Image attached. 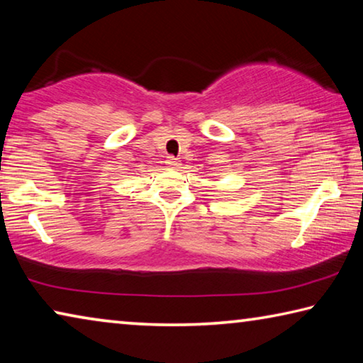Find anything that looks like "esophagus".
Masks as SVG:
<instances>
[{
	"label": "esophagus",
	"instance_id": "esophagus-1",
	"mask_svg": "<svg viewBox=\"0 0 363 363\" xmlns=\"http://www.w3.org/2000/svg\"><path fill=\"white\" fill-rule=\"evenodd\" d=\"M168 163L171 164V167H176V164H177V158H174V157H168Z\"/></svg>",
	"mask_w": 363,
	"mask_h": 363
}]
</instances>
